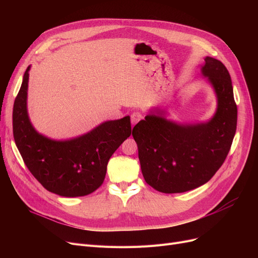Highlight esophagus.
Here are the masks:
<instances>
[{"instance_id":"obj_1","label":"esophagus","mask_w":258,"mask_h":258,"mask_svg":"<svg viewBox=\"0 0 258 258\" xmlns=\"http://www.w3.org/2000/svg\"><path fill=\"white\" fill-rule=\"evenodd\" d=\"M143 118V115L139 112H134L132 115H131V121H132V124L135 125L137 124L138 122Z\"/></svg>"}]
</instances>
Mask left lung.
Masks as SVG:
<instances>
[{"label":"left lung","instance_id":"1","mask_svg":"<svg viewBox=\"0 0 258 258\" xmlns=\"http://www.w3.org/2000/svg\"><path fill=\"white\" fill-rule=\"evenodd\" d=\"M202 73L218 96V111L209 122L179 125L147 115L133 128L144 180L160 192H185L207 183L231 148L237 123L231 77L222 61L209 56Z\"/></svg>","mask_w":258,"mask_h":258}]
</instances>
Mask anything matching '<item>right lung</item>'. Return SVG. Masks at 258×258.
Returning <instances> with one entry per match:
<instances>
[{"instance_id": "right-lung-1", "label": "right lung", "mask_w": 258, "mask_h": 258, "mask_svg": "<svg viewBox=\"0 0 258 258\" xmlns=\"http://www.w3.org/2000/svg\"><path fill=\"white\" fill-rule=\"evenodd\" d=\"M29 70L25 71L12 113L13 137L24 163L50 192L68 198L94 192L104 181L108 160L131 136L130 117L106 121L76 139L50 140L35 132L27 114Z\"/></svg>"}]
</instances>
